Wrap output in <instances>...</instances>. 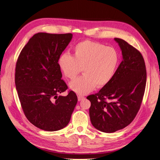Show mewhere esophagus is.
<instances>
[{
	"label": "esophagus",
	"instance_id": "obj_1",
	"mask_svg": "<svg viewBox=\"0 0 160 160\" xmlns=\"http://www.w3.org/2000/svg\"><path fill=\"white\" fill-rule=\"evenodd\" d=\"M84 98H85L84 96H82V95H78V99L79 101H80V100H83Z\"/></svg>",
	"mask_w": 160,
	"mask_h": 160
}]
</instances>
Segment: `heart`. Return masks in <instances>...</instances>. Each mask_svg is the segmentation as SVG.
Masks as SVG:
<instances>
[{
  "instance_id": "obj_1",
  "label": "heart",
  "mask_w": 160,
  "mask_h": 160,
  "mask_svg": "<svg viewBox=\"0 0 160 160\" xmlns=\"http://www.w3.org/2000/svg\"><path fill=\"white\" fill-rule=\"evenodd\" d=\"M119 53L115 48L98 42L83 41L76 45L72 55L65 52L58 60L59 67L67 78L74 79L82 71V77L69 83L70 88L85 95L96 86L102 88L113 78L119 63Z\"/></svg>"
}]
</instances>
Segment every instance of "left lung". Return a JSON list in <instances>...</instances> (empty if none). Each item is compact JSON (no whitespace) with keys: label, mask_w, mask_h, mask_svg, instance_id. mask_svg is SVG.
<instances>
[{"label":"left lung","mask_w":160,"mask_h":160,"mask_svg":"<svg viewBox=\"0 0 160 160\" xmlns=\"http://www.w3.org/2000/svg\"><path fill=\"white\" fill-rule=\"evenodd\" d=\"M122 61L112 80L98 93L90 95L89 116L93 127L112 133L130 124L139 112L145 93L147 71L141 52L127 41L115 38Z\"/></svg>","instance_id":"8db88e82"}]
</instances>
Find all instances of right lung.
Instances as JSON below:
<instances>
[{
    "label": "right lung",
    "instance_id": "right-lung-1",
    "mask_svg": "<svg viewBox=\"0 0 160 160\" xmlns=\"http://www.w3.org/2000/svg\"><path fill=\"white\" fill-rule=\"evenodd\" d=\"M72 34L40 32L22 49L16 63L15 83L22 111L27 119L41 130H60L68 124L78 102L69 91L58 65Z\"/></svg>",
    "mask_w": 160,
    "mask_h": 160
}]
</instances>
